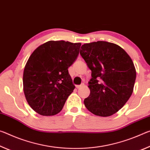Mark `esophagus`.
I'll return each instance as SVG.
<instances>
[{
  "mask_svg": "<svg viewBox=\"0 0 150 150\" xmlns=\"http://www.w3.org/2000/svg\"><path fill=\"white\" fill-rule=\"evenodd\" d=\"M84 86V84H80V85H76V88H81L82 86Z\"/></svg>",
  "mask_w": 150,
  "mask_h": 150,
  "instance_id": "1",
  "label": "esophagus"
}]
</instances>
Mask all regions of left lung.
I'll return each mask as SVG.
<instances>
[{"mask_svg":"<svg viewBox=\"0 0 150 150\" xmlns=\"http://www.w3.org/2000/svg\"><path fill=\"white\" fill-rule=\"evenodd\" d=\"M80 54L92 71L86 108L96 116H112L133 92L136 71L132 60L123 48L105 41L84 44Z\"/></svg>","mask_w":150,"mask_h":150,"instance_id":"8db88e82","label":"left lung"}]
</instances>
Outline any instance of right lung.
Wrapping results in <instances>:
<instances>
[{"instance_id": "obj_1", "label": "right lung", "mask_w": 150, "mask_h": 150, "mask_svg": "<svg viewBox=\"0 0 150 150\" xmlns=\"http://www.w3.org/2000/svg\"><path fill=\"white\" fill-rule=\"evenodd\" d=\"M81 43L50 40L32 53L24 67L23 90L26 101L42 116L62 110L75 88L68 68L77 59Z\"/></svg>"}]
</instances>
